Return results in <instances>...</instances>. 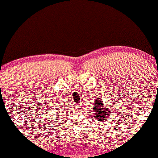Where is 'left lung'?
Returning a JSON list of instances; mask_svg holds the SVG:
<instances>
[{
  "mask_svg": "<svg viewBox=\"0 0 158 158\" xmlns=\"http://www.w3.org/2000/svg\"><path fill=\"white\" fill-rule=\"evenodd\" d=\"M94 100V108H93V112L94 115V118L99 122H104V121L108 120L110 117H111L112 110L110 108H108L101 99V97H97Z\"/></svg>",
  "mask_w": 158,
  "mask_h": 158,
  "instance_id": "8db88e82",
  "label": "left lung"
}]
</instances>
